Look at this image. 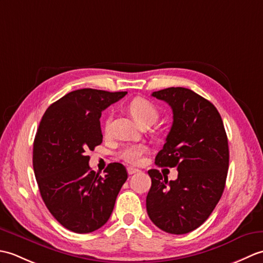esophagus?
Segmentation results:
<instances>
[{"label": "esophagus", "mask_w": 263, "mask_h": 263, "mask_svg": "<svg viewBox=\"0 0 263 263\" xmlns=\"http://www.w3.org/2000/svg\"><path fill=\"white\" fill-rule=\"evenodd\" d=\"M138 172H140V171L137 170V168H133V167H127V174L128 175H133V174H136V173H138Z\"/></svg>", "instance_id": "obj_1"}]
</instances>
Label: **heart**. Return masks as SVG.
Wrapping results in <instances>:
<instances>
[{"instance_id":"obj_1","label":"heart","mask_w":263,"mask_h":263,"mask_svg":"<svg viewBox=\"0 0 263 263\" xmlns=\"http://www.w3.org/2000/svg\"><path fill=\"white\" fill-rule=\"evenodd\" d=\"M128 110L135 117L138 123L143 124H153L158 119V109L150 100L143 97H136L128 104ZM110 124V117L105 122V131H108ZM147 147L143 144H127L120 149L117 156L128 164L136 165L140 161L142 155L146 154Z\"/></svg>"}]
</instances>
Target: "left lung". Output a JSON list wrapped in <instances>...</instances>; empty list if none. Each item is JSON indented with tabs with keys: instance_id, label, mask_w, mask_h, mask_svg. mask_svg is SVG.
<instances>
[{
	"instance_id": "left-lung-1",
	"label": "left lung",
	"mask_w": 263,
	"mask_h": 263,
	"mask_svg": "<svg viewBox=\"0 0 263 263\" xmlns=\"http://www.w3.org/2000/svg\"><path fill=\"white\" fill-rule=\"evenodd\" d=\"M173 110V125L155 163L177 167L175 181L157 170L146 204L148 216L161 231L186 234L208 219L224 192L230 152L221 116L209 100L187 88L153 92Z\"/></svg>"
}]
</instances>
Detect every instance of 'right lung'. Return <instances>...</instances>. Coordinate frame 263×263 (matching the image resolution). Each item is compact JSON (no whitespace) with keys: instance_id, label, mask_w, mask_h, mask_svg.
<instances>
[{"instance_id":"obj_1","label":"right lung","mask_w":263,"mask_h":263,"mask_svg":"<svg viewBox=\"0 0 263 263\" xmlns=\"http://www.w3.org/2000/svg\"><path fill=\"white\" fill-rule=\"evenodd\" d=\"M126 95L97 89L71 91L53 103L39 123L32 165L44 203L61 225L79 234L104 226L127 178L111 163L105 176L91 171L89 150L103 142L102 111Z\"/></svg>"}]
</instances>
